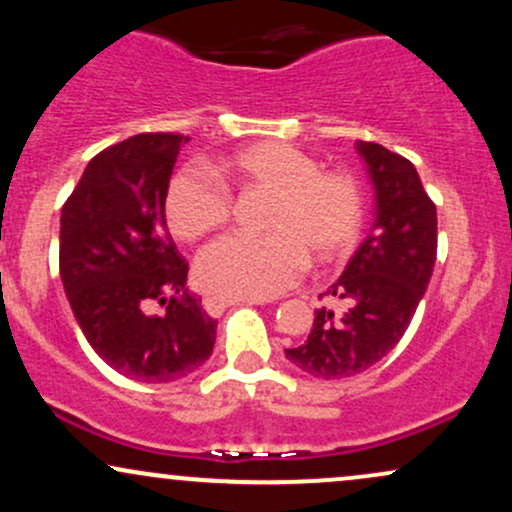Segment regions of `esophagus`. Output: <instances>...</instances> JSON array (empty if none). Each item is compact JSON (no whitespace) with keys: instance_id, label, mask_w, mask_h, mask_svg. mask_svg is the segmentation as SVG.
<instances>
[{"instance_id":"obj_1","label":"esophagus","mask_w":512,"mask_h":512,"mask_svg":"<svg viewBox=\"0 0 512 512\" xmlns=\"http://www.w3.org/2000/svg\"><path fill=\"white\" fill-rule=\"evenodd\" d=\"M238 303H248V305H257V303H262V301H257V298H238V296H219V293H216V296H209V298H204V310H207L209 315H214V317H219L223 310L226 308H231V305H238Z\"/></svg>"}]
</instances>
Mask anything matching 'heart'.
Here are the masks:
<instances>
[{"instance_id": "b5f03b06", "label": "heart", "mask_w": 512, "mask_h": 512, "mask_svg": "<svg viewBox=\"0 0 512 512\" xmlns=\"http://www.w3.org/2000/svg\"><path fill=\"white\" fill-rule=\"evenodd\" d=\"M221 173L240 187L272 192L267 236H226L197 260V276L223 296L269 298L296 284L315 262L330 264L354 250L363 226L356 180L322 173L320 163L284 142H257L223 158ZM231 216V192L216 175L185 168L166 190V219L187 243L219 231Z\"/></svg>"}]
</instances>
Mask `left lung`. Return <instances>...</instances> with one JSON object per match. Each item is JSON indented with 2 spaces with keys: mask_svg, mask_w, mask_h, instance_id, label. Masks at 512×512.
Masks as SVG:
<instances>
[{
  "mask_svg": "<svg viewBox=\"0 0 512 512\" xmlns=\"http://www.w3.org/2000/svg\"><path fill=\"white\" fill-rule=\"evenodd\" d=\"M373 185V226L327 289L346 308H317L308 339L286 358L313 378H349L395 349L431 281L438 248L436 204L407 158L356 142Z\"/></svg>",
  "mask_w": 512,
  "mask_h": 512,
  "instance_id": "left-lung-1",
  "label": "left lung"
}]
</instances>
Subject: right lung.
<instances>
[{"instance_id":"add662e5","label":"right lung","mask_w":512,"mask_h":512,"mask_svg":"<svg viewBox=\"0 0 512 512\" xmlns=\"http://www.w3.org/2000/svg\"><path fill=\"white\" fill-rule=\"evenodd\" d=\"M190 139L137 134L88 161L62 207L60 276L81 332L137 383H175L207 363L216 320L187 293V262L166 226V190ZM158 300L167 313H148Z\"/></svg>"}]
</instances>
